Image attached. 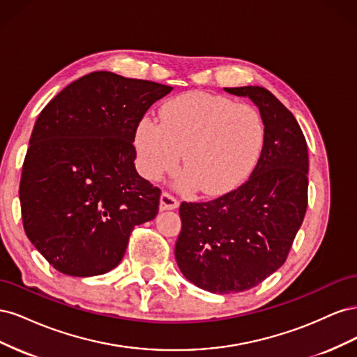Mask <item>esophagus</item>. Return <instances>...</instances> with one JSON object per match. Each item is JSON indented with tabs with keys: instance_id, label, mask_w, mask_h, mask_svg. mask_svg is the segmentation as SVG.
Masks as SVG:
<instances>
[{
	"instance_id": "34e87169",
	"label": "esophagus",
	"mask_w": 357,
	"mask_h": 357,
	"mask_svg": "<svg viewBox=\"0 0 357 357\" xmlns=\"http://www.w3.org/2000/svg\"><path fill=\"white\" fill-rule=\"evenodd\" d=\"M180 205L178 199L176 197H172L168 192H162L160 195V210H176Z\"/></svg>"
}]
</instances>
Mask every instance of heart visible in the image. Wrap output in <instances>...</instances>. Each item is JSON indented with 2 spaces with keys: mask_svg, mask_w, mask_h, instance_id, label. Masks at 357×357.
<instances>
[{
  "mask_svg": "<svg viewBox=\"0 0 357 357\" xmlns=\"http://www.w3.org/2000/svg\"><path fill=\"white\" fill-rule=\"evenodd\" d=\"M265 129L255 107L226 96L186 92L162 105L159 121L143 117L134 143L138 165L150 180L177 167L180 185L205 195H222L247 178L264 147Z\"/></svg>",
  "mask_w": 357,
  "mask_h": 357,
  "instance_id": "heart-1",
  "label": "heart"
}]
</instances>
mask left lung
I'll list each match as a JSON object with an SVG mask.
<instances>
[{"label": "left lung", "mask_w": 357, "mask_h": 357, "mask_svg": "<svg viewBox=\"0 0 357 357\" xmlns=\"http://www.w3.org/2000/svg\"><path fill=\"white\" fill-rule=\"evenodd\" d=\"M248 96L265 138L252 176L225 195L180 205L176 261L190 283L213 294H236L282 266L308 205V150L295 116L261 86L225 88Z\"/></svg>", "instance_id": "8db88e82"}]
</instances>
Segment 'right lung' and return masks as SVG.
<instances>
[{"label":"right lung","instance_id":"1","mask_svg":"<svg viewBox=\"0 0 357 357\" xmlns=\"http://www.w3.org/2000/svg\"><path fill=\"white\" fill-rule=\"evenodd\" d=\"M171 91L95 71L38 114L20 177V210L29 241L59 273H109L135 226L156 218L160 189L138 176L132 142L150 105Z\"/></svg>","mask_w":357,"mask_h":357}]
</instances>
